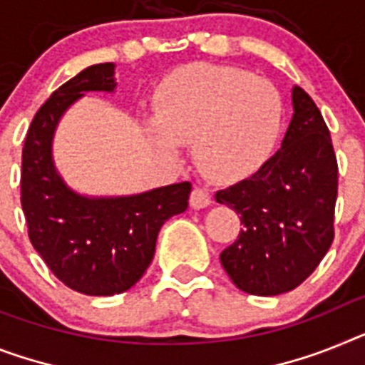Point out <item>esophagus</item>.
I'll list each match as a JSON object with an SVG mask.
<instances>
[{
	"label": "esophagus",
	"instance_id": "1",
	"mask_svg": "<svg viewBox=\"0 0 365 365\" xmlns=\"http://www.w3.org/2000/svg\"><path fill=\"white\" fill-rule=\"evenodd\" d=\"M191 206L195 210H202V207H207L211 204V195L207 189L204 187H195L191 191Z\"/></svg>",
	"mask_w": 365,
	"mask_h": 365
}]
</instances>
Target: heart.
Returning <instances> with one entry per match:
<instances>
[{
  "label": "heart",
  "instance_id": "heart-1",
  "mask_svg": "<svg viewBox=\"0 0 365 365\" xmlns=\"http://www.w3.org/2000/svg\"><path fill=\"white\" fill-rule=\"evenodd\" d=\"M282 118L284 103L271 81L234 66L195 64L161 83L155 116H146L145 128L167 158L192 145L202 173L235 182L271 158Z\"/></svg>",
  "mask_w": 365,
  "mask_h": 365
}]
</instances>
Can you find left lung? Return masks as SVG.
<instances>
[{"label":"left lung","instance_id":"1","mask_svg":"<svg viewBox=\"0 0 365 365\" xmlns=\"http://www.w3.org/2000/svg\"><path fill=\"white\" fill-rule=\"evenodd\" d=\"M293 118L277 154L258 173L217 191L243 230L220 263L241 292L271 297L301 286L334 240L338 161L321 111L293 87Z\"/></svg>","mask_w":365,"mask_h":365}]
</instances>
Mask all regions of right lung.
<instances>
[{
	"mask_svg": "<svg viewBox=\"0 0 365 365\" xmlns=\"http://www.w3.org/2000/svg\"><path fill=\"white\" fill-rule=\"evenodd\" d=\"M115 64H93L36 111L21 152V210L35 250L64 286L111 297L135 286L154 258L165 220L187 210L191 183L130 197H83L64 183L51 155L61 116L85 93H113Z\"/></svg>",
	"mask_w": 365,
	"mask_h": 365,
	"instance_id": "obj_1",
	"label": "right lung"
}]
</instances>
